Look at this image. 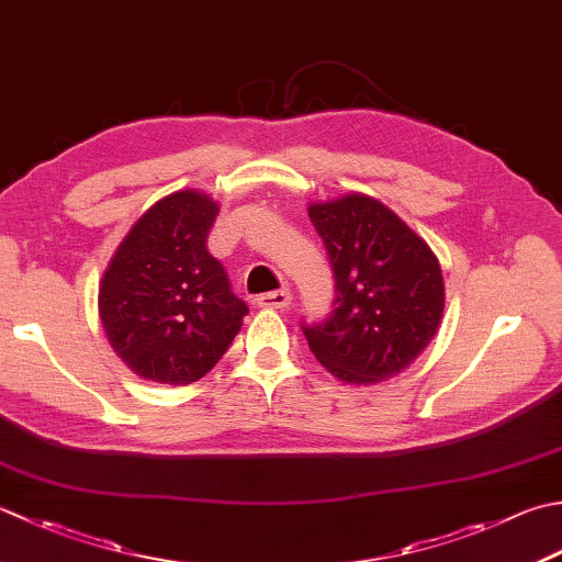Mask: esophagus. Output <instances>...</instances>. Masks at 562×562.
I'll use <instances>...</instances> for the list:
<instances>
[{"mask_svg": "<svg viewBox=\"0 0 562 562\" xmlns=\"http://www.w3.org/2000/svg\"><path fill=\"white\" fill-rule=\"evenodd\" d=\"M256 304L262 310H284V306L292 304V292L290 290H278V292H266L256 296Z\"/></svg>", "mask_w": 562, "mask_h": 562, "instance_id": "esophagus-1", "label": "esophagus"}]
</instances>
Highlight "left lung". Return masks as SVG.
Listing matches in <instances>:
<instances>
[{"label":"left lung","mask_w":562,"mask_h":562,"mask_svg":"<svg viewBox=\"0 0 562 562\" xmlns=\"http://www.w3.org/2000/svg\"><path fill=\"white\" fill-rule=\"evenodd\" d=\"M310 218L336 280L334 312L302 324L312 353L350 384L400 375L443 316V274L431 248L368 194L310 204Z\"/></svg>","instance_id":"8db88e82"}]
</instances>
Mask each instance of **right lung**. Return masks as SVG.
<instances>
[{"label":"right lung","instance_id":"1","mask_svg":"<svg viewBox=\"0 0 562 562\" xmlns=\"http://www.w3.org/2000/svg\"><path fill=\"white\" fill-rule=\"evenodd\" d=\"M216 202L180 190L153 204L121 240L99 288L109 344L136 375L160 384L204 378L234 344L248 304L206 250Z\"/></svg>","mask_w":562,"mask_h":562}]
</instances>
